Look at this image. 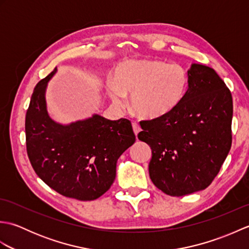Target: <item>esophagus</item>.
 Instances as JSON below:
<instances>
[{
    "mask_svg": "<svg viewBox=\"0 0 249 249\" xmlns=\"http://www.w3.org/2000/svg\"><path fill=\"white\" fill-rule=\"evenodd\" d=\"M133 129H134V133H135V135L137 137V135H138L140 133V130H141L140 125L138 123H136V122H134V123H133Z\"/></svg>",
    "mask_w": 249,
    "mask_h": 249,
    "instance_id": "esophagus-1",
    "label": "esophagus"
}]
</instances>
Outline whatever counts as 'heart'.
<instances>
[{"mask_svg": "<svg viewBox=\"0 0 249 249\" xmlns=\"http://www.w3.org/2000/svg\"><path fill=\"white\" fill-rule=\"evenodd\" d=\"M189 77L178 64L160 60L126 61L114 70L107 84L111 99L116 105L131 95L130 109L146 120H160L172 113L186 96Z\"/></svg>", "mask_w": 249, "mask_h": 249, "instance_id": "1", "label": "heart"}]
</instances>
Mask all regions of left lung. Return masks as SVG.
<instances>
[{"label": "left lung", "instance_id": "obj_1", "mask_svg": "<svg viewBox=\"0 0 249 249\" xmlns=\"http://www.w3.org/2000/svg\"><path fill=\"white\" fill-rule=\"evenodd\" d=\"M182 104L160 120L141 121L138 139L151 146L153 184L181 197L205 189L217 176L232 143L233 103L213 68L193 64Z\"/></svg>", "mask_w": 249, "mask_h": 249}]
</instances>
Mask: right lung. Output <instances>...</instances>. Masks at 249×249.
Segmentation results:
<instances>
[{"label":"right lung","instance_id":"1","mask_svg":"<svg viewBox=\"0 0 249 249\" xmlns=\"http://www.w3.org/2000/svg\"><path fill=\"white\" fill-rule=\"evenodd\" d=\"M56 68L36 84L25 114L26 152L32 167L50 188L67 198L91 201L111 187L116 161L133 145L130 121H110L95 114L61 125L46 109L47 82Z\"/></svg>","mask_w":249,"mask_h":249}]
</instances>
